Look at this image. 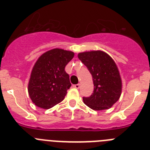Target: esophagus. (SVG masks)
Here are the masks:
<instances>
[{
  "label": "esophagus",
  "mask_w": 150,
  "mask_h": 150,
  "mask_svg": "<svg viewBox=\"0 0 150 150\" xmlns=\"http://www.w3.org/2000/svg\"><path fill=\"white\" fill-rule=\"evenodd\" d=\"M74 87L75 88H79V83H78V84L74 85Z\"/></svg>",
  "instance_id": "esophagus-1"
}]
</instances>
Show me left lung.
I'll list each match as a JSON object with an SVG mask.
<instances>
[{"instance_id":"8db88e82","label":"left lung","mask_w":150,"mask_h":150,"mask_svg":"<svg viewBox=\"0 0 150 150\" xmlns=\"http://www.w3.org/2000/svg\"><path fill=\"white\" fill-rule=\"evenodd\" d=\"M78 58L89 71L94 84L93 93L83 97V102L95 110L110 108L122 92L121 77L115 62L102 51L80 52Z\"/></svg>"}]
</instances>
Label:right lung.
<instances>
[{
  "label": "right lung",
  "mask_w": 150,
  "mask_h": 150,
  "mask_svg": "<svg viewBox=\"0 0 150 150\" xmlns=\"http://www.w3.org/2000/svg\"><path fill=\"white\" fill-rule=\"evenodd\" d=\"M74 53L53 49L43 53L36 62L28 83V94L36 106L50 109L64 100L71 86L66 65Z\"/></svg>",
  "instance_id": "1"
}]
</instances>
